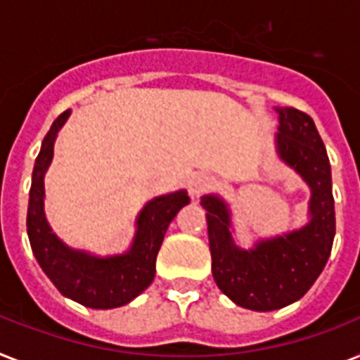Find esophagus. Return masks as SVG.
<instances>
[{"label":"esophagus","mask_w":360,"mask_h":360,"mask_svg":"<svg viewBox=\"0 0 360 360\" xmlns=\"http://www.w3.org/2000/svg\"><path fill=\"white\" fill-rule=\"evenodd\" d=\"M210 183H212L210 175L201 174V172H198V174H192L188 179L190 195H192V198H200V195L203 194L207 188H209Z\"/></svg>","instance_id":"1"}]
</instances>
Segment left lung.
<instances>
[{
  "instance_id": "8db88e82",
  "label": "left lung",
  "mask_w": 360,
  "mask_h": 360,
  "mask_svg": "<svg viewBox=\"0 0 360 360\" xmlns=\"http://www.w3.org/2000/svg\"><path fill=\"white\" fill-rule=\"evenodd\" d=\"M276 112L277 157L311 188L305 226L261 238L246 250L233 236L229 203L218 194L201 198L216 285L233 303L259 312L283 309L305 296L322 274L335 240L331 165L316 125L309 114L292 107H276Z\"/></svg>"
}]
</instances>
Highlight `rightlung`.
<instances>
[{
	"instance_id": "obj_1",
	"label": "right lung",
	"mask_w": 360,
	"mask_h": 360,
	"mask_svg": "<svg viewBox=\"0 0 360 360\" xmlns=\"http://www.w3.org/2000/svg\"><path fill=\"white\" fill-rule=\"evenodd\" d=\"M68 118L70 110H64L55 120L34 160L27 207L29 242L37 262L63 296L90 309H116L133 302L151 285L166 229L175 214L188 205L190 198L181 188L148 201L134 220L131 246L118 255H94L64 244L46 218L44 177L53 160L58 131Z\"/></svg>"
}]
</instances>
